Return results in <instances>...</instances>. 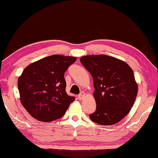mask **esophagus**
<instances>
[{
	"mask_svg": "<svg viewBox=\"0 0 158 158\" xmlns=\"http://www.w3.org/2000/svg\"><path fill=\"white\" fill-rule=\"evenodd\" d=\"M85 92H81L78 95V96H77V97H78V99H80V100H82V99L85 97Z\"/></svg>",
	"mask_w": 158,
	"mask_h": 158,
	"instance_id": "1",
	"label": "esophagus"
}]
</instances>
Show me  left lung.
<instances>
[{"mask_svg":"<svg viewBox=\"0 0 158 158\" xmlns=\"http://www.w3.org/2000/svg\"><path fill=\"white\" fill-rule=\"evenodd\" d=\"M81 62L93 77L96 111L90 119L100 125L110 126L128 114L137 94L133 71L117 58L106 55H87Z\"/></svg>","mask_w":158,"mask_h":158,"instance_id":"obj_1","label":"left lung"}]
</instances>
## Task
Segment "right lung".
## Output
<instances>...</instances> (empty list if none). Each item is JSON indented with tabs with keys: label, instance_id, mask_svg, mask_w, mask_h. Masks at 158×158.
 <instances>
[{
	"label": "right lung",
	"instance_id": "right-lung-1",
	"mask_svg": "<svg viewBox=\"0 0 158 158\" xmlns=\"http://www.w3.org/2000/svg\"><path fill=\"white\" fill-rule=\"evenodd\" d=\"M76 57L53 55L30 64L18 81L21 104L43 122L58 119L75 100L66 92L64 72Z\"/></svg>",
	"mask_w": 158,
	"mask_h": 158
}]
</instances>
